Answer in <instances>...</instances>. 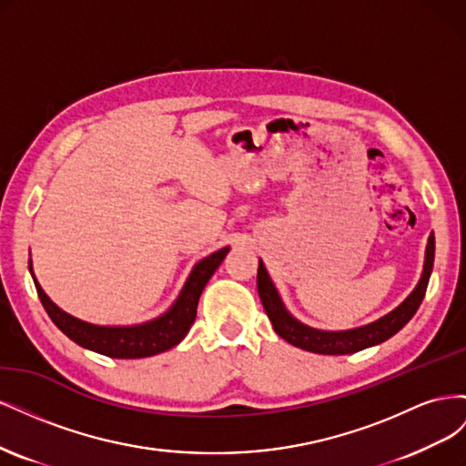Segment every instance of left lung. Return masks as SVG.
Masks as SVG:
<instances>
[{
	"label": "left lung",
	"mask_w": 466,
	"mask_h": 466,
	"mask_svg": "<svg viewBox=\"0 0 466 466\" xmlns=\"http://www.w3.org/2000/svg\"><path fill=\"white\" fill-rule=\"evenodd\" d=\"M433 257H435V238L431 233L426 247L424 272H421V278L418 281V286L414 288V291L408 295L397 309H392L389 315L377 319L375 322L365 324V327L350 329V330H336V332L319 330V329L307 327V324L291 317L288 309L284 307V303H281L279 293L272 284L270 276H268L262 260H258L257 286H258V295L268 319H270L276 334L284 338L286 342H289L295 348H301L305 351H313V354H324V356L356 354L360 350L389 340L390 336L397 334L404 324L414 317L428 289V281L433 270Z\"/></svg>",
	"instance_id": "1"
}]
</instances>
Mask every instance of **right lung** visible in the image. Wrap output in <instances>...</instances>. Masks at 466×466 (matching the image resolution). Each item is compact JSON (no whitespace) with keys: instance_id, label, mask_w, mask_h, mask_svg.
I'll return each mask as SVG.
<instances>
[{"instance_id":"add662e5","label":"right lung","mask_w":466,"mask_h":466,"mask_svg":"<svg viewBox=\"0 0 466 466\" xmlns=\"http://www.w3.org/2000/svg\"><path fill=\"white\" fill-rule=\"evenodd\" d=\"M228 252L229 247H225L202 258L192 268L185 288H182L177 301L167 313L142 324H132V327H101V324L79 320L62 311V309L45 293V289L40 288L33 274L31 260L29 270L33 274L36 293L42 305H45L48 317L69 340H74L81 348H87L91 351H96V354H103L108 358L136 360L149 358L171 350L188 334L192 322L196 320V309H198L200 295Z\"/></svg>"}]
</instances>
